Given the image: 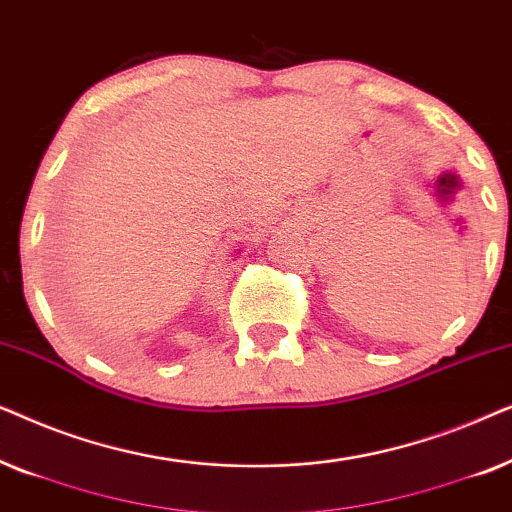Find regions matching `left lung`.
<instances>
[{"mask_svg":"<svg viewBox=\"0 0 512 512\" xmlns=\"http://www.w3.org/2000/svg\"><path fill=\"white\" fill-rule=\"evenodd\" d=\"M461 188V181L457 177V172H443L440 177L433 181L431 184V191H433V198H436L440 205H450V202L454 200V195H457V191ZM454 226H459L457 233H464L466 226L464 221L461 219H452Z\"/></svg>","mask_w":512,"mask_h":512,"instance_id":"obj_1","label":"left lung"}]
</instances>
